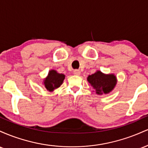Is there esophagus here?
I'll use <instances>...</instances> for the list:
<instances>
[{"mask_svg": "<svg viewBox=\"0 0 148 148\" xmlns=\"http://www.w3.org/2000/svg\"><path fill=\"white\" fill-rule=\"evenodd\" d=\"M74 75L79 76L81 74V72H80V70H79V69H75V70L74 71Z\"/></svg>", "mask_w": 148, "mask_h": 148, "instance_id": "obj_1", "label": "esophagus"}]
</instances>
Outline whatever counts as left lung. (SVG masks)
<instances>
[{"mask_svg":"<svg viewBox=\"0 0 148 148\" xmlns=\"http://www.w3.org/2000/svg\"><path fill=\"white\" fill-rule=\"evenodd\" d=\"M87 80L92 87L94 88L96 94L99 95L111 92L118 82L117 77L114 74H106L99 70L88 76Z\"/></svg>","mask_w":148,"mask_h":148,"instance_id":"obj_1","label":"left lung"}]
</instances>
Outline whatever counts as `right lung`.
<instances>
[{
	"label": "right lung",
	"mask_w": 148,
	"mask_h": 148,
	"mask_svg": "<svg viewBox=\"0 0 148 148\" xmlns=\"http://www.w3.org/2000/svg\"><path fill=\"white\" fill-rule=\"evenodd\" d=\"M65 75L60 74L55 69H51L48 73V75L43 80L42 84L47 90L53 92L58 88L63 83Z\"/></svg>",
	"instance_id": "obj_1"
}]
</instances>
